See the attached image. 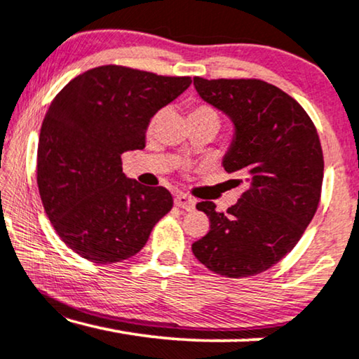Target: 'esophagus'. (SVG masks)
Returning <instances> with one entry per match:
<instances>
[{"label":"esophagus","instance_id":"esophagus-1","mask_svg":"<svg viewBox=\"0 0 359 359\" xmlns=\"http://www.w3.org/2000/svg\"><path fill=\"white\" fill-rule=\"evenodd\" d=\"M175 205L176 208H181L184 210H193L196 205V201L191 199L189 196L180 193V194H175Z\"/></svg>","mask_w":359,"mask_h":359}]
</instances>
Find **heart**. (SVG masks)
<instances>
[{"instance_id":"obj_1","label":"heart","mask_w":359,"mask_h":359,"mask_svg":"<svg viewBox=\"0 0 359 359\" xmlns=\"http://www.w3.org/2000/svg\"><path fill=\"white\" fill-rule=\"evenodd\" d=\"M189 116H217V114H215V111L212 109V107L201 104V106L193 107L189 112ZM151 124H155V119L151 121Z\"/></svg>"}]
</instances>
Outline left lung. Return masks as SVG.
<instances>
[{"mask_svg":"<svg viewBox=\"0 0 359 359\" xmlns=\"http://www.w3.org/2000/svg\"><path fill=\"white\" fill-rule=\"evenodd\" d=\"M194 88L232 122L222 166L247 189L225 214L210 201L196 205L210 229L191 248L220 276H255L296 247L316 214L323 180L317 129L296 100L266 81L196 76Z\"/></svg>","mask_w":359,"mask_h":359,"instance_id":"left-lung-1","label":"left lung"}]
</instances>
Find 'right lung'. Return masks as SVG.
I'll return each mask as SVG.
<instances>
[{
	"label": "right lung",
	"instance_id": "add662e5",
	"mask_svg": "<svg viewBox=\"0 0 359 359\" xmlns=\"http://www.w3.org/2000/svg\"><path fill=\"white\" fill-rule=\"evenodd\" d=\"M189 85V76L104 65L73 78L50 102L37 186L58 237L81 258L109 264L134 257L173 208L163 186L127 178L121 155L145 149L151 117Z\"/></svg>",
	"mask_w": 359,
	"mask_h": 359
}]
</instances>
